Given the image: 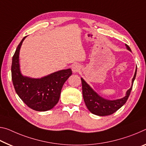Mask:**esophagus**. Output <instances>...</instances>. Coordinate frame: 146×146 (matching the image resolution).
I'll return each instance as SVG.
<instances>
[{
    "label": "esophagus",
    "mask_w": 146,
    "mask_h": 146,
    "mask_svg": "<svg viewBox=\"0 0 146 146\" xmlns=\"http://www.w3.org/2000/svg\"><path fill=\"white\" fill-rule=\"evenodd\" d=\"M80 66H79V64H73L72 67H71V69H72V71L73 73H77L80 71Z\"/></svg>",
    "instance_id": "34e87169"
}]
</instances>
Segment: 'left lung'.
Returning <instances> with one entry per match:
<instances>
[{"label":"left lung","instance_id":"1","mask_svg":"<svg viewBox=\"0 0 146 146\" xmlns=\"http://www.w3.org/2000/svg\"><path fill=\"white\" fill-rule=\"evenodd\" d=\"M125 46L129 51H131L130 47L128 45ZM136 75V69L132 79L131 87L127 90L125 96L121 99H115V100H108L102 98L99 94L96 93L92 88L91 86L81 78L82 87V95L86 106L92 114L99 115V116H105L114 114L115 112L119 109L120 108L126 103L131 94L134 80L135 79Z\"/></svg>","mask_w":146,"mask_h":146}]
</instances>
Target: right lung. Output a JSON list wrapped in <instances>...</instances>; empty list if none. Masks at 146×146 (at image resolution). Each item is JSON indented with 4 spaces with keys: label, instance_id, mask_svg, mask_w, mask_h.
<instances>
[{
    "label": "right lung",
    "instance_id": "obj_1",
    "mask_svg": "<svg viewBox=\"0 0 146 146\" xmlns=\"http://www.w3.org/2000/svg\"><path fill=\"white\" fill-rule=\"evenodd\" d=\"M24 37L12 58L11 78L16 93L21 100L32 109L47 111L58 102L65 82L72 75L71 69L56 71L39 78L22 75L20 70L19 51Z\"/></svg>",
    "mask_w": 146,
    "mask_h": 146
}]
</instances>
